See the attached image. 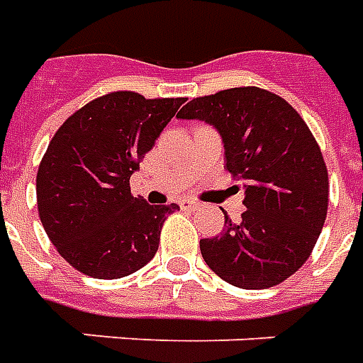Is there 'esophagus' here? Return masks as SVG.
<instances>
[{
    "mask_svg": "<svg viewBox=\"0 0 363 363\" xmlns=\"http://www.w3.org/2000/svg\"><path fill=\"white\" fill-rule=\"evenodd\" d=\"M182 205V209L184 211H197L201 209V203L195 201V199H184V201L179 203Z\"/></svg>",
    "mask_w": 363,
    "mask_h": 363,
    "instance_id": "1",
    "label": "esophagus"
}]
</instances>
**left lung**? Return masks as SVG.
Masks as SVG:
<instances>
[{
	"mask_svg": "<svg viewBox=\"0 0 363 363\" xmlns=\"http://www.w3.org/2000/svg\"><path fill=\"white\" fill-rule=\"evenodd\" d=\"M177 117L215 125L227 169L246 182V211L235 223L223 209V233L199 242L203 259L242 289L285 281L311 256L328 209V172L307 123L284 97L254 86L195 97Z\"/></svg>",
	"mask_w": 363,
	"mask_h": 363,
	"instance_id": "8db88e82",
	"label": "left lung"
}]
</instances>
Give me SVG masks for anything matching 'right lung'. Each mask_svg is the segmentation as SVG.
I'll list each match as a JSON object with an SVG mask.
<instances>
[{
    "instance_id": "obj_1",
    "label": "right lung",
    "mask_w": 363,
    "mask_h": 363,
    "mask_svg": "<svg viewBox=\"0 0 363 363\" xmlns=\"http://www.w3.org/2000/svg\"><path fill=\"white\" fill-rule=\"evenodd\" d=\"M186 97L111 91L64 121L37 172L38 217L72 268L119 279L146 266L172 205L130 194V176Z\"/></svg>"
}]
</instances>
